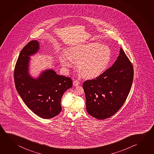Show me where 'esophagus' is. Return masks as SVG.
I'll return each instance as SVG.
<instances>
[{
  "mask_svg": "<svg viewBox=\"0 0 154 154\" xmlns=\"http://www.w3.org/2000/svg\"><path fill=\"white\" fill-rule=\"evenodd\" d=\"M79 84H80V83H79V81H77V80H76V81H73V86H77V85H79Z\"/></svg>",
  "mask_w": 154,
  "mask_h": 154,
  "instance_id": "34e87169",
  "label": "esophagus"
}]
</instances>
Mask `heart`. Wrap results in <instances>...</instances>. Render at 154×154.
Listing matches in <instances>:
<instances>
[{
    "label": "heart",
    "instance_id": "obj_1",
    "mask_svg": "<svg viewBox=\"0 0 154 154\" xmlns=\"http://www.w3.org/2000/svg\"><path fill=\"white\" fill-rule=\"evenodd\" d=\"M112 58L110 49L98 43H89L71 48L68 54H61L60 62L71 68L72 61L77 63V69L85 78L93 79L100 76L108 69Z\"/></svg>",
    "mask_w": 154,
    "mask_h": 154
}]
</instances>
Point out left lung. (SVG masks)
Returning a JSON list of instances; mask_svg holds the SVG:
<instances>
[{
	"instance_id": "1",
	"label": "left lung",
	"mask_w": 154,
	"mask_h": 154,
	"mask_svg": "<svg viewBox=\"0 0 154 154\" xmlns=\"http://www.w3.org/2000/svg\"><path fill=\"white\" fill-rule=\"evenodd\" d=\"M134 69L121 48L117 59L96 79L83 84L89 115L98 119L110 117L123 105L132 85Z\"/></svg>"
}]
</instances>
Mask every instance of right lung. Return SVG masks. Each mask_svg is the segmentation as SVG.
Here are the masks:
<instances>
[{"instance_id": "1", "label": "right lung", "mask_w": 154, "mask_h": 154, "mask_svg": "<svg viewBox=\"0 0 154 154\" xmlns=\"http://www.w3.org/2000/svg\"><path fill=\"white\" fill-rule=\"evenodd\" d=\"M39 49L37 41H31L22 49L14 71V83L20 96L33 112L42 119H51L62 111V97L72 86V81L52 69L42 71L37 78L30 76V56Z\"/></svg>"}]
</instances>
